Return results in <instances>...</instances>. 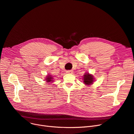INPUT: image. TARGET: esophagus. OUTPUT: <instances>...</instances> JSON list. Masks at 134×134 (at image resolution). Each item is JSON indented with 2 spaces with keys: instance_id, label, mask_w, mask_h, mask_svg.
Returning <instances> with one entry per match:
<instances>
[{
  "instance_id": "obj_1",
  "label": "esophagus",
  "mask_w": 134,
  "mask_h": 134,
  "mask_svg": "<svg viewBox=\"0 0 134 134\" xmlns=\"http://www.w3.org/2000/svg\"><path fill=\"white\" fill-rule=\"evenodd\" d=\"M66 73H72L73 71L72 70H68V71H66Z\"/></svg>"
}]
</instances>
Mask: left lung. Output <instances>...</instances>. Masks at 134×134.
I'll use <instances>...</instances> for the list:
<instances>
[{
	"mask_svg": "<svg viewBox=\"0 0 134 134\" xmlns=\"http://www.w3.org/2000/svg\"><path fill=\"white\" fill-rule=\"evenodd\" d=\"M94 78L93 76L89 73H86L85 75H84L83 77V82H85V84L87 85H90L91 84H93Z\"/></svg>",
	"mask_w": 134,
	"mask_h": 134,
	"instance_id": "8db88e82",
	"label": "left lung"
}]
</instances>
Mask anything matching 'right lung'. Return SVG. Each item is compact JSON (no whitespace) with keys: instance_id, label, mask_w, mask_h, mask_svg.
Instances as JSON below:
<instances>
[{"instance_id":"add662e5","label":"right lung","mask_w":134,"mask_h":134,"mask_svg":"<svg viewBox=\"0 0 134 134\" xmlns=\"http://www.w3.org/2000/svg\"><path fill=\"white\" fill-rule=\"evenodd\" d=\"M53 78H52V77L50 76V75H49L48 76H47V77H46V81L47 82H52L53 81Z\"/></svg>"}]
</instances>
